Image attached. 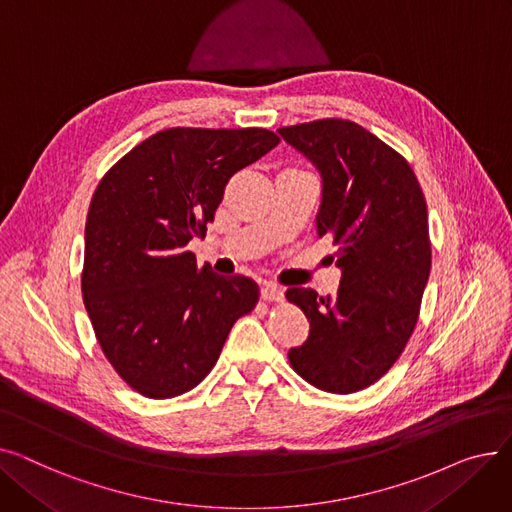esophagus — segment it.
Instances as JSON below:
<instances>
[{
  "mask_svg": "<svg viewBox=\"0 0 512 512\" xmlns=\"http://www.w3.org/2000/svg\"><path fill=\"white\" fill-rule=\"evenodd\" d=\"M261 297H263L265 301H276V303H280V301L284 299V290H282L278 284H274V282H265V284L261 286Z\"/></svg>",
  "mask_w": 512,
  "mask_h": 512,
  "instance_id": "34e87169",
  "label": "esophagus"
}]
</instances>
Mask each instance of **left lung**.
Wrapping results in <instances>:
<instances>
[{"label":"left lung","mask_w":512,"mask_h":512,"mask_svg":"<svg viewBox=\"0 0 512 512\" xmlns=\"http://www.w3.org/2000/svg\"><path fill=\"white\" fill-rule=\"evenodd\" d=\"M278 132L321 176L317 234L332 236L342 272L334 297L286 290L311 326L288 361L319 390L359 392L388 373L417 324L432 267L423 191L405 157L351 120Z\"/></svg>","instance_id":"left-lung-1"}]
</instances>
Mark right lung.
<instances>
[{"label": "right lung", "mask_w": 512, "mask_h": 512, "mask_svg": "<svg viewBox=\"0 0 512 512\" xmlns=\"http://www.w3.org/2000/svg\"><path fill=\"white\" fill-rule=\"evenodd\" d=\"M278 143L265 128H168L95 188L80 286L101 351L132 390H193L234 321L255 309L257 282L199 267L186 245L205 236L228 180Z\"/></svg>", "instance_id": "add662e5"}]
</instances>
